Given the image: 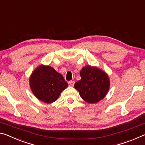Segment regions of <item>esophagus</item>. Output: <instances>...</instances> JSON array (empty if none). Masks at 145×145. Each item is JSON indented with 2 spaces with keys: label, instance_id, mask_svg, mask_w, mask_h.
<instances>
[{
  "label": "esophagus",
  "instance_id": "1",
  "mask_svg": "<svg viewBox=\"0 0 145 145\" xmlns=\"http://www.w3.org/2000/svg\"><path fill=\"white\" fill-rule=\"evenodd\" d=\"M74 84H75V82L73 81V80H71V81L68 82V85H69L70 86H73Z\"/></svg>",
  "mask_w": 145,
  "mask_h": 145
}]
</instances>
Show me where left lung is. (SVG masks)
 Instances as JSON below:
<instances>
[{"label": "left lung", "instance_id": "1", "mask_svg": "<svg viewBox=\"0 0 145 145\" xmlns=\"http://www.w3.org/2000/svg\"><path fill=\"white\" fill-rule=\"evenodd\" d=\"M81 79L74 84L82 99L89 104L99 102L109 89L110 82L107 73L97 67L86 66L80 72Z\"/></svg>", "mask_w": 145, "mask_h": 145}]
</instances>
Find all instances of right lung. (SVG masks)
Here are the masks:
<instances>
[{
  "instance_id": "1",
  "label": "right lung",
  "mask_w": 145,
  "mask_h": 145,
  "mask_svg": "<svg viewBox=\"0 0 145 145\" xmlns=\"http://www.w3.org/2000/svg\"><path fill=\"white\" fill-rule=\"evenodd\" d=\"M31 91L41 101L50 104L59 98L68 87L62 75L50 66L40 65L34 70L29 78Z\"/></svg>"
}]
</instances>
